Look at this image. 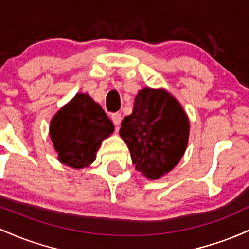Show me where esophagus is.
Returning a JSON list of instances; mask_svg holds the SVG:
<instances>
[{
  "mask_svg": "<svg viewBox=\"0 0 249 249\" xmlns=\"http://www.w3.org/2000/svg\"><path fill=\"white\" fill-rule=\"evenodd\" d=\"M111 121H113V124L115 125H120L122 121V116L120 113H114L111 114Z\"/></svg>",
  "mask_w": 249,
  "mask_h": 249,
  "instance_id": "34e87169",
  "label": "esophagus"
}]
</instances>
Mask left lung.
Returning a JSON list of instances; mask_svg holds the SVG:
<instances>
[{
    "label": "left lung",
    "mask_w": 249,
    "mask_h": 249,
    "mask_svg": "<svg viewBox=\"0 0 249 249\" xmlns=\"http://www.w3.org/2000/svg\"><path fill=\"white\" fill-rule=\"evenodd\" d=\"M135 168L148 178L170 172L185 153L189 121L181 106L164 90L144 88L135 97L133 113L121 124Z\"/></svg>",
    "instance_id": "1"
}]
</instances>
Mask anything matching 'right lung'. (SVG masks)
Here are the masks:
<instances>
[{"label":"right lung","mask_w":249,"mask_h":249,"mask_svg":"<svg viewBox=\"0 0 249 249\" xmlns=\"http://www.w3.org/2000/svg\"><path fill=\"white\" fill-rule=\"evenodd\" d=\"M113 132V122L87 94H77L50 124V136L58 160L72 168L90 164L102 140Z\"/></svg>","instance_id":"right-lung-1"}]
</instances>
